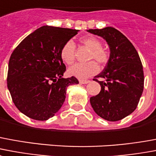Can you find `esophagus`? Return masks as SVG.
Instances as JSON below:
<instances>
[{
    "mask_svg": "<svg viewBox=\"0 0 156 156\" xmlns=\"http://www.w3.org/2000/svg\"><path fill=\"white\" fill-rule=\"evenodd\" d=\"M79 83L81 84H87L88 83H90L89 80H84V79H80L79 80Z\"/></svg>",
    "mask_w": 156,
    "mask_h": 156,
    "instance_id": "1",
    "label": "esophagus"
}]
</instances>
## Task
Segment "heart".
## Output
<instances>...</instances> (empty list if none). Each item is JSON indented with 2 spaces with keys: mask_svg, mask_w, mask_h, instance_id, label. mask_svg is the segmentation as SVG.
<instances>
[{
  "mask_svg": "<svg viewBox=\"0 0 156 156\" xmlns=\"http://www.w3.org/2000/svg\"><path fill=\"white\" fill-rule=\"evenodd\" d=\"M80 42L85 47L90 49L87 60H95L101 66L107 64L109 59V55L105 49L101 48V43L97 38L93 36L83 37L80 39ZM60 57L62 60L67 64L71 65L75 60V44L72 40L67 41L60 50ZM99 67L94 61L80 64L77 63L70 67L68 70V73L72 77L80 79L89 78L98 72Z\"/></svg>",
  "mask_w": 156,
  "mask_h": 156,
  "instance_id": "obj_1",
  "label": "heart"
}]
</instances>
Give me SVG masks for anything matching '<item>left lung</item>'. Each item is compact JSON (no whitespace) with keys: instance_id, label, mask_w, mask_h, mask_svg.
I'll return each mask as SVG.
<instances>
[{"instance_id":"8db88e82","label":"left lung","mask_w":156,"mask_h":156,"mask_svg":"<svg viewBox=\"0 0 156 156\" xmlns=\"http://www.w3.org/2000/svg\"><path fill=\"white\" fill-rule=\"evenodd\" d=\"M87 31L104 39L110 49L107 65L93 79L100 84L101 91L90 98V103L103 119L109 122L123 119L136 110L144 89L139 55L130 40L113 27Z\"/></svg>"}]
</instances>
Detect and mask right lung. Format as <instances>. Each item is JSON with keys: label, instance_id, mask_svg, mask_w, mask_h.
<instances>
[{"label": "right lung", "instance_id": "right-lung-1", "mask_svg": "<svg viewBox=\"0 0 156 156\" xmlns=\"http://www.w3.org/2000/svg\"><path fill=\"white\" fill-rule=\"evenodd\" d=\"M78 30L44 25L20 43L8 64L7 87L18 110L37 121L54 116L65 101L67 87L78 84L63 78L66 67L60 57L63 45Z\"/></svg>", "mask_w": 156, "mask_h": 156}]
</instances>
